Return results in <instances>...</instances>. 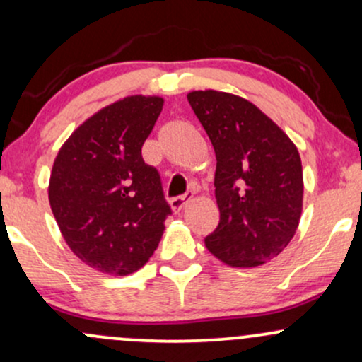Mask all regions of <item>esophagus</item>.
<instances>
[{
    "label": "esophagus",
    "instance_id": "34e87169",
    "mask_svg": "<svg viewBox=\"0 0 362 362\" xmlns=\"http://www.w3.org/2000/svg\"><path fill=\"white\" fill-rule=\"evenodd\" d=\"M190 199H192V195H178V197H173L172 201H170V206H172L173 213H180L182 209L187 206V202H190Z\"/></svg>",
    "mask_w": 362,
    "mask_h": 362
}]
</instances>
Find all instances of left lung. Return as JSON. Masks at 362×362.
<instances>
[{
  "label": "left lung",
  "instance_id": "obj_1",
  "mask_svg": "<svg viewBox=\"0 0 362 362\" xmlns=\"http://www.w3.org/2000/svg\"><path fill=\"white\" fill-rule=\"evenodd\" d=\"M216 153L219 224L206 236L216 259L240 269L272 260L288 247L303 209L298 148L259 107L216 90L187 95Z\"/></svg>",
  "mask_w": 362,
  "mask_h": 362
}]
</instances>
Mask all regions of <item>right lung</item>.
I'll return each instance as SVG.
<instances>
[{
  "label": "right lung",
  "mask_w": 362,
  "mask_h": 362,
  "mask_svg": "<svg viewBox=\"0 0 362 362\" xmlns=\"http://www.w3.org/2000/svg\"><path fill=\"white\" fill-rule=\"evenodd\" d=\"M161 109L163 98L144 95L110 103L86 119L54 160L52 214L74 255L95 271H139L172 214L160 173L141 155Z\"/></svg>",
  "instance_id": "obj_1"
}]
</instances>
